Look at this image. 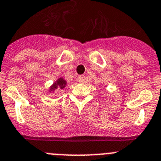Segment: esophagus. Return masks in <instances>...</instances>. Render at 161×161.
Returning a JSON list of instances; mask_svg holds the SVG:
<instances>
[{
    "label": "esophagus",
    "mask_w": 161,
    "mask_h": 161,
    "mask_svg": "<svg viewBox=\"0 0 161 161\" xmlns=\"http://www.w3.org/2000/svg\"><path fill=\"white\" fill-rule=\"evenodd\" d=\"M84 80H85V76L84 75H79V77H78V81L79 82H83Z\"/></svg>",
    "instance_id": "1"
}]
</instances>
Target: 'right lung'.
Listing matches in <instances>:
<instances>
[{
  "mask_svg": "<svg viewBox=\"0 0 161 161\" xmlns=\"http://www.w3.org/2000/svg\"><path fill=\"white\" fill-rule=\"evenodd\" d=\"M67 85V82H66V79L63 77H59L56 79L53 83L52 84L51 86L49 88V92L50 93H54L56 90L58 89H63V88L66 87V86Z\"/></svg>",
  "mask_w": 161,
  "mask_h": 161,
  "instance_id": "add662e5",
  "label": "right lung"
}]
</instances>
